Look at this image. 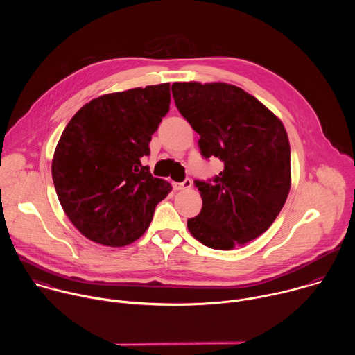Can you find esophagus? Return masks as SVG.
Returning <instances> with one entry per match:
<instances>
[{"instance_id":"obj_1","label":"esophagus","mask_w":355,"mask_h":355,"mask_svg":"<svg viewBox=\"0 0 355 355\" xmlns=\"http://www.w3.org/2000/svg\"><path fill=\"white\" fill-rule=\"evenodd\" d=\"M173 187H174V189H175V191L188 189V188H191V187H192V181H191L189 178H185L182 182H174V184H173Z\"/></svg>"}]
</instances>
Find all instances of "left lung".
Masks as SVG:
<instances>
[{"instance_id": "1", "label": "left lung", "mask_w": 355, "mask_h": 355, "mask_svg": "<svg viewBox=\"0 0 355 355\" xmlns=\"http://www.w3.org/2000/svg\"><path fill=\"white\" fill-rule=\"evenodd\" d=\"M175 105L200 136L205 159L225 168L214 182L195 181L202 198L189 233L215 250H232L261 236L279 215L291 189L286 130L260 101L226 83H174Z\"/></svg>"}]
</instances>
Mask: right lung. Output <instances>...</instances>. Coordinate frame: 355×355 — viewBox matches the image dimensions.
Masks as SVG:
<instances>
[{
	"mask_svg": "<svg viewBox=\"0 0 355 355\" xmlns=\"http://www.w3.org/2000/svg\"><path fill=\"white\" fill-rule=\"evenodd\" d=\"M170 99L168 83L101 95L63 130L52 177L64 214L87 239L110 247L133 243L171 192L140 162Z\"/></svg>",
	"mask_w": 355,
	"mask_h": 355,
	"instance_id": "obj_1",
	"label": "right lung"
}]
</instances>
